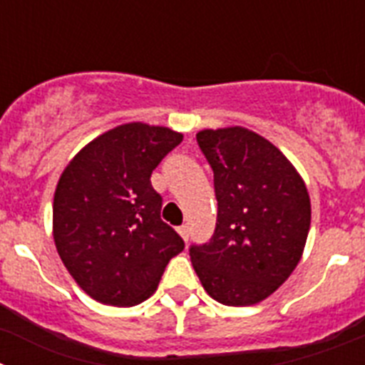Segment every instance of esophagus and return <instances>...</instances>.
<instances>
[{
  "label": "esophagus",
  "instance_id": "1",
  "mask_svg": "<svg viewBox=\"0 0 365 365\" xmlns=\"http://www.w3.org/2000/svg\"><path fill=\"white\" fill-rule=\"evenodd\" d=\"M177 230H179V234H180V237H182V240H185V241L190 240V227H188V225H182V227H179Z\"/></svg>",
  "mask_w": 365,
  "mask_h": 365
}]
</instances>
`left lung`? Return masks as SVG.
I'll return each instance as SVG.
<instances>
[{"instance_id":"1","label":"left lung","mask_w":365,"mask_h":365,"mask_svg":"<svg viewBox=\"0 0 365 365\" xmlns=\"http://www.w3.org/2000/svg\"><path fill=\"white\" fill-rule=\"evenodd\" d=\"M197 144L214 172V235L192 245L205 291L225 305H254L298 265L311 228L302 177L267 138L245 128L205 130Z\"/></svg>"}]
</instances>
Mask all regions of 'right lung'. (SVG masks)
Returning a JSON list of instances; mask_svg holds the SVG:
<instances>
[{"label":"right lung","mask_w":365,"mask_h":365,"mask_svg":"<svg viewBox=\"0 0 365 365\" xmlns=\"http://www.w3.org/2000/svg\"><path fill=\"white\" fill-rule=\"evenodd\" d=\"M182 135L140 122L100 135L63 170L53 205L63 265L100 303L131 307L155 292L185 241L160 219L151 173Z\"/></svg>","instance_id":"add662e5"}]
</instances>
